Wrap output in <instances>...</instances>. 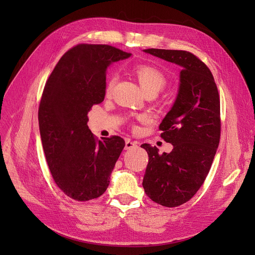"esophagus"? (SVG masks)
Instances as JSON below:
<instances>
[{
    "label": "esophagus",
    "mask_w": 255,
    "mask_h": 255,
    "mask_svg": "<svg viewBox=\"0 0 255 255\" xmlns=\"http://www.w3.org/2000/svg\"><path fill=\"white\" fill-rule=\"evenodd\" d=\"M137 148V143L134 141H131L130 139H127L125 142V150H132Z\"/></svg>",
    "instance_id": "34e87169"
}]
</instances>
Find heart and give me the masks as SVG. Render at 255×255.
Returning <instances> with one entry per match:
<instances>
[{"label": "heart", "mask_w": 255, "mask_h": 255, "mask_svg": "<svg viewBox=\"0 0 255 255\" xmlns=\"http://www.w3.org/2000/svg\"><path fill=\"white\" fill-rule=\"evenodd\" d=\"M134 72L138 83L143 91V93L146 92H159L161 90L166 83V79L164 74L157 69L156 67L150 66V65H139L136 66ZM115 86V77H111L107 82L105 92L106 94H110Z\"/></svg>", "instance_id": "obj_1"}]
</instances>
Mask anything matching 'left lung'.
<instances>
[{
  "label": "left lung",
  "instance_id": "obj_1",
  "mask_svg": "<svg viewBox=\"0 0 255 255\" xmlns=\"http://www.w3.org/2000/svg\"><path fill=\"white\" fill-rule=\"evenodd\" d=\"M145 53L181 67L178 94L159 129L173 145L159 154L156 146L141 144L148 152L142 187L153 202L168 208L185 204L206 180L220 139V99L212 72L191 52L143 49Z\"/></svg>",
  "mask_w": 255,
  "mask_h": 255
}]
</instances>
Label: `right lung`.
<instances>
[{"instance_id":"1","label":"right lung","mask_w":255,"mask_h":255,"mask_svg":"<svg viewBox=\"0 0 255 255\" xmlns=\"http://www.w3.org/2000/svg\"><path fill=\"white\" fill-rule=\"evenodd\" d=\"M130 56L110 45L78 44L45 84L38 120L46 161L59 188L79 202L105 192L125 146L120 136L97 140L87 123L91 107L104 100L109 66Z\"/></svg>"}]
</instances>
